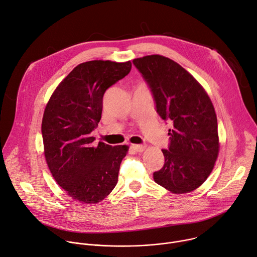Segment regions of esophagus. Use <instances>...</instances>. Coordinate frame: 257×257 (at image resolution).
Returning <instances> with one entry per match:
<instances>
[{"label": "esophagus", "instance_id": "1", "mask_svg": "<svg viewBox=\"0 0 257 257\" xmlns=\"http://www.w3.org/2000/svg\"><path fill=\"white\" fill-rule=\"evenodd\" d=\"M131 149L136 152V153H142L145 150V146H138V145H133L131 146Z\"/></svg>", "mask_w": 257, "mask_h": 257}]
</instances>
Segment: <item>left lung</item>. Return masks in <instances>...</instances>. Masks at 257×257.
I'll use <instances>...</instances> for the list:
<instances>
[{"instance_id":"left-lung-1","label":"left lung","mask_w":257,"mask_h":257,"mask_svg":"<svg viewBox=\"0 0 257 257\" xmlns=\"http://www.w3.org/2000/svg\"><path fill=\"white\" fill-rule=\"evenodd\" d=\"M151 89L156 111L172 124L155 181L175 194L190 193L211 173L219 151L213 104L196 79L175 61L149 55L132 61Z\"/></svg>"}]
</instances>
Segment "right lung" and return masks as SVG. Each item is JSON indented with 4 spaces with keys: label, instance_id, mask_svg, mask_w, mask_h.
<instances>
[{
    "label": "right lung",
    "instance_id": "1",
    "mask_svg": "<svg viewBox=\"0 0 257 257\" xmlns=\"http://www.w3.org/2000/svg\"><path fill=\"white\" fill-rule=\"evenodd\" d=\"M132 64L92 60L79 64L58 85L46 105L42 136L48 167L74 200L102 201L113 190L128 147L93 145L91 132L101 119L105 91L131 71Z\"/></svg>",
    "mask_w": 257,
    "mask_h": 257
}]
</instances>
